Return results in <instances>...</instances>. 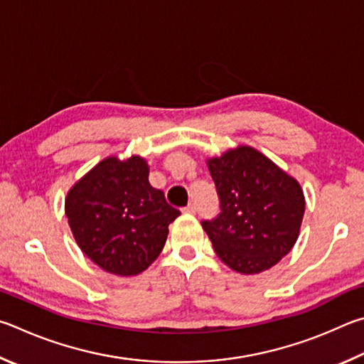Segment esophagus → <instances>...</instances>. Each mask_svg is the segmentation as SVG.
<instances>
[{
    "label": "esophagus",
    "instance_id": "obj_1",
    "mask_svg": "<svg viewBox=\"0 0 364 364\" xmlns=\"http://www.w3.org/2000/svg\"><path fill=\"white\" fill-rule=\"evenodd\" d=\"M196 211H198V208H196L195 203H190L188 206L183 208V213H188V214H196Z\"/></svg>",
    "mask_w": 364,
    "mask_h": 364
}]
</instances>
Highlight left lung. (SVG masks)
Returning a JSON list of instances; mask_svg holds the SVG:
<instances>
[{"instance_id": "8db88e82", "label": "left lung", "mask_w": 364, "mask_h": 364, "mask_svg": "<svg viewBox=\"0 0 364 364\" xmlns=\"http://www.w3.org/2000/svg\"><path fill=\"white\" fill-rule=\"evenodd\" d=\"M219 214L201 222L222 262L232 270H269L299 237L305 200L297 181L251 146L208 161Z\"/></svg>"}]
</instances>
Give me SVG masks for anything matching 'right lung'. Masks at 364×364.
Segmentation results:
<instances>
[{
    "mask_svg": "<svg viewBox=\"0 0 364 364\" xmlns=\"http://www.w3.org/2000/svg\"><path fill=\"white\" fill-rule=\"evenodd\" d=\"M65 214L81 251L105 272L131 277L155 260L181 215L149 183L142 158H107L70 190Z\"/></svg>",
    "mask_w": 364,
    "mask_h": 364,
    "instance_id": "obj_1",
    "label": "right lung"
}]
</instances>
